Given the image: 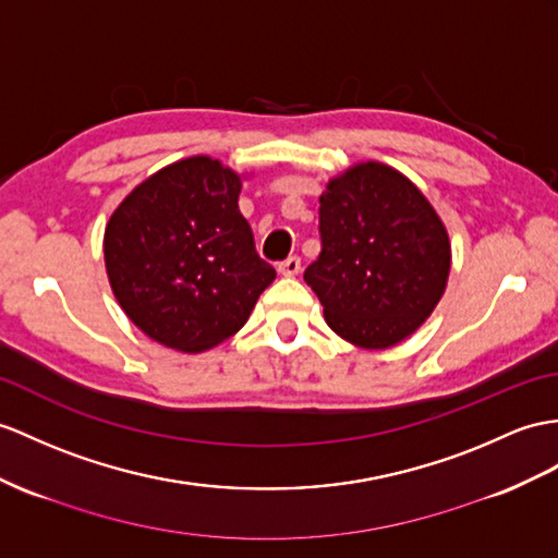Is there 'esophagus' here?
Segmentation results:
<instances>
[{
	"label": "esophagus",
	"mask_w": 558,
	"mask_h": 558,
	"mask_svg": "<svg viewBox=\"0 0 558 558\" xmlns=\"http://www.w3.org/2000/svg\"><path fill=\"white\" fill-rule=\"evenodd\" d=\"M277 269H279L281 277H295L298 271H301V257L291 255V257H287V260H283V263H279Z\"/></svg>",
	"instance_id": "obj_1"
}]
</instances>
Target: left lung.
Returning <instances> with one entry per match:
<instances>
[{"label": "left lung", "mask_w": 558, "mask_h": 558, "mask_svg": "<svg viewBox=\"0 0 558 558\" xmlns=\"http://www.w3.org/2000/svg\"><path fill=\"white\" fill-rule=\"evenodd\" d=\"M322 253L305 269L324 319L364 350L402 343L436 310L452 246L436 208L378 160L336 174L319 196Z\"/></svg>", "instance_id": "1"}]
</instances>
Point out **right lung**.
Returning <instances> with one entry per match:
<instances>
[{
	"label": "right lung",
	"mask_w": 558,
	"mask_h": 558,
	"mask_svg": "<svg viewBox=\"0 0 558 558\" xmlns=\"http://www.w3.org/2000/svg\"><path fill=\"white\" fill-rule=\"evenodd\" d=\"M239 194V172L192 156L134 186L108 220V283L156 343L180 352L215 348L248 322L275 281V267L255 253Z\"/></svg>",
	"instance_id": "right-lung-1"
}]
</instances>
